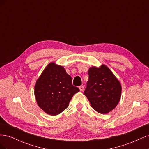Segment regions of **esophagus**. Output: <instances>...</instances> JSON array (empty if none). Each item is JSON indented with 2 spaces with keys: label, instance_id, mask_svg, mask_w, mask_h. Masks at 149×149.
<instances>
[{
  "label": "esophagus",
  "instance_id": "esophagus-1",
  "mask_svg": "<svg viewBox=\"0 0 149 149\" xmlns=\"http://www.w3.org/2000/svg\"><path fill=\"white\" fill-rule=\"evenodd\" d=\"M79 90H80L81 91H83V90H84V86H81L79 87Z\"/></svg>",
  "mask_w": 149,
  "mask_h": 149
}]
</instances>
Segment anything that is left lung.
<instances>
[{
    "label": "left lung",
    "instance_id": "left-lung-1",
    "mask_svg": "<svg viewBox=\"0 0 149 149\" xmlns=\"http://www.w3.org/2000/svg\"><path fill=\"white\" fill-rule=\"evenodd\" d=\"M89 81L84 95L93 109L105 114L113 110L120 100V83L106 65L91 66L88 70Z\"/></svg>",
    "mask_w": 149,
    "mask_h": 149
}]
</instances>
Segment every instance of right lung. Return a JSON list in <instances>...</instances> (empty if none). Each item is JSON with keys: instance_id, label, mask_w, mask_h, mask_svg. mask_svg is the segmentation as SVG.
Segmentation results:
<instances>
[{"instance_id": "1", "label": "right lung", "mask_w": 149, "mask_h": 149, "mask_svg": "<svg viewBox=\"0 0 149 149\" xmlns=\"http://www.w3.org/2000/svg\"><path fill=\"white\" fill-rule=\"evenodd\" d=\"M79 91L72 84L70 75L63 66L51 62L45 67L35 84L34 93L38 106L51 116L65 111L74 94Z\"/></svg>"}]
</instances>
